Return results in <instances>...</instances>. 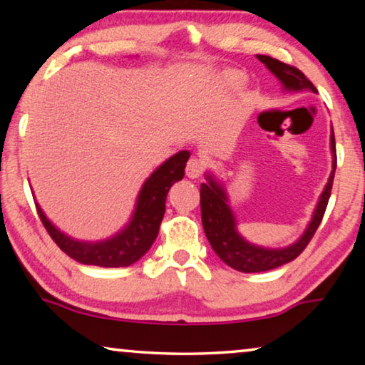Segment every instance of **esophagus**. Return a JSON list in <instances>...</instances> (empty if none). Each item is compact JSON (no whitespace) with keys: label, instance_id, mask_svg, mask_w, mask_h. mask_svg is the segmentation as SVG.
Segmentation results:
<instances>
[{"label":"esophagus","instance_id":"obj_1","mask_svg":"<svg viewBox=\"0 0 365 365\" xmlns=\"http://www.w3.org/2000/svg\"><path fill=\"white\" fill-rule=\"evenodd\" d=\"M187 177L190 178H197L202 175V172H205V163L200 158H191L188 163H187Z\"/></svg>","mask_w":365,"mask_h":365}]
</instances>
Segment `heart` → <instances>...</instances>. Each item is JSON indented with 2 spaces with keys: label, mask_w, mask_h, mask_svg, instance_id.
I'll list each match as a JSON object with an SVG mask.
<instances>
[{
  "label": "heart",
  "mask_w": 365,
  "mask_h": 365,
  "mask_svg": "<svg viewBox=\"0 0 365 365\" xmlns=\"http://www.w3.org/2000/svg\"><path fill=\"white\" fill-rule=\"evenodd\" d=\"M219 83L228 90H238L245 85V76L238 71H225L219 77Z\"/></svg>",
  "instance_id": "b5f03b06"
}]
</instances>
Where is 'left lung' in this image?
Listing matches in <instances>:
<instances>
[{
	"label": "left lung",
	"mask_w": 365,
	"mask_h": 365,
	"mask_svg": "<svg viewBox=\"0 0 365 365\" xmlns=\"http://www.w3.org/2000/svg\"><path fill=\"white\" fill-rule=\"evenodd\" d=\"M257 59L280 80L283 88L289 91H302L311 90L316 93V86L304 73L293 66L282 63L279 59H274L264 54H257ZM330 146L333 154V170L330 174L329 182L325 185L324 193L320 195L316 211H314L312 220L309 222L306 232L298 242L287 246V248L270 250L261 248V246L251 245L243 237H240L237 232V220L228 206V197L222 185L214 180L212 175H207V183H201L200 196H201V220L205 227V233L211 243L212 250L222 261L232 269L251 274V272H265L280 267V265L292 262L298 257L306 246L311 242L314 233L322 222L327 205H329L331 195L333 177L336 169V150H335V135H330Z\"/></svg>",
	"instance_id": "8db88e82"
}]
</instances>
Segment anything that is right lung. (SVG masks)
I'll use <instances>...</instances> for the list:
<instances>
[{
	"mask_svg": "<svg viewBox=\"0 0 365 365\" xmlns=\"http://www.w3.org/2000/svg\"><path fill=\"white\" fill-rule=\"evenodd\" d=\"M188 158V151H180L160 164L141 187L128 225L104 242L90 243L73 240L58 230L35 202L36 212L53 242L73 261L98 267H127L145 256L156 240L165 212L168 193L172 185L183 178Z\"/></svg>",
	"mask_w": 365,
	"mask_h": 365,
	"instance_id": "right-lung-1",
	"label": "right lung"
}]
</instances>
